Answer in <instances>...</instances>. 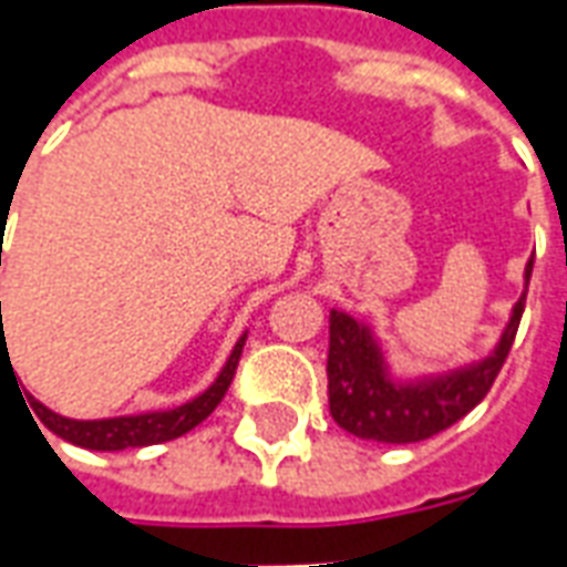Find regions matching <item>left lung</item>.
<instances>
[{
    "label": "left lung",
    "instance_id": "1",
    "mask_svg": "<svg viewBox=\"0 0 567 567\" xmlns=\"http://www.w3.org/2000/svg\"><path fill=\"white\" fill-rule=\"evenodd\" d=\"M535 260L525 267V291ZM525 295L516 300L495 352L476 364L443 377L401 382L389 377V364L377 337L340 309H331L328 346V404L331 416L349 434L377 443H416L455 425L474 410L504 368L523 319Z\"/></svg>",
    "mask_w": 567,
    "mask_h": 567
}]
</instances>
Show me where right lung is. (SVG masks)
I'll use <instances>...</instances> for the list:
<instances>
[{"label":"right lung","mask_w":567,"mask_h":567,"mask_svg":"<svg viewBox=\"0 0 567 567\" xmlns=\"http://www.w3.org/2000/svg\"><path fill=\"white\" fill-rule=\"evenodd\" d=\"M2 307V303H0ZM246 346V333L239 337V343L234 346V352L227 358V364L218 373V380L212 382L209 389L197 394L194 401L175 406V410H157V413H140V416H117V419H66L48 410L42 401L27 398L32 416H39L48 431H54L56 437L69 440L75 446L96 452H117L130 450V446H151V443H166L187 434L190 427H197L203 419L209 416L215 406L221 404V398L234 382L236 364L243 355ZM2 358H6V346H2Z\"/></svg>","instance_id":"1"}]
</instances>
